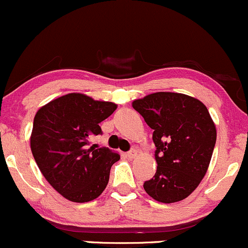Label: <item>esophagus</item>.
I'll return each mask as SVG.
<instances>
[{
	"label": "esophagus",
	"mask_w": 248,
	"mask_h": 248,
	"mask_svg": "<svg viewBox=\"0 0 248 248\" xmlns=\"http://www.w3.org/2000/svg\"><path fill=\"white\" fill-rule=\"evenodd\" d=\"M137 155H138L137 151H134V149H133V151H129L128 153H126V156L129 157V159H134V157L137 156Z\"/></svg>",
	"instance_id": "obj_1"
}]
</instances>
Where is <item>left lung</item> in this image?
Wrapping results in <instances>:
<instances>
[{
    "label": "left lung",
    "instance_id": "obj_1",
    "mask_svg": "<svg viewBox=\"0 0 248 248\" xmlns=\"http://www.w3.org/2000/svg\"><path fill=\"white\" fill-rule=\"evenodd\" d=\"M153 132L156 173L143 184L153 199L184 200L205 176L217 141L206 106L185 94L159 92L133 102Z\"/></svg>",
    "mask_w": 248,
    "mask_h": 248
}]
</instances>
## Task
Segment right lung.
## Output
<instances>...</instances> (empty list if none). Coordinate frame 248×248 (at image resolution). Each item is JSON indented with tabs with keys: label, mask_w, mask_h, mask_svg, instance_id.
<instances>
[{
	"label": "right lung",
	"mask_w": 248,
	"mask_h": 248,
	"mask_svg": "<svg viewBox=\"0 0 248 248\" xmlns=\"http://www.w3.org/2000/svg\"><path fill=\"white\" fill-rule=\"evenodd\" d=\"M115 109L113 102L72 93L37 110L31 138L32 156L46 180L66 199L88 202L107 186L110 167L120 155L106 147L95 148L89 141L102 134L99 124Z\"/></svg>",
	"instance_id": "right-lung-1"
}]
</instances>
